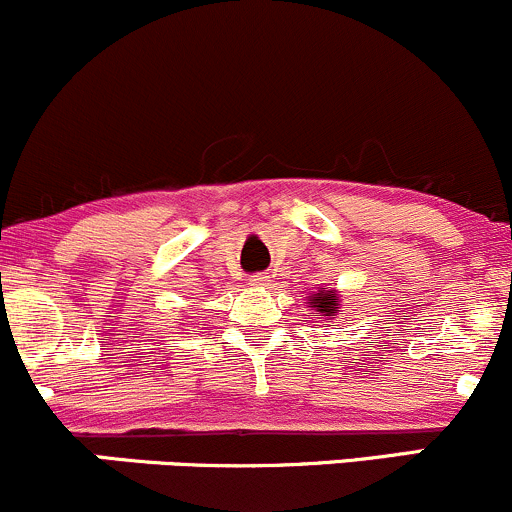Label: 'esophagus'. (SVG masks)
<instances>
[{"instance_id": "34e87169", "label": "esophagus", "mask_w": 512, "mask_h": 512, "mask_svg": "<svg viewBox=\"0 0 512 512\" xmlns=\"http://www.w3.org/2000/svg\"><path fill=\"white\" fill-rule=\"evenodd\" d=\"M252 287H270V274H265V272H260V274H252Z\"/></svg>"}]
</instances>
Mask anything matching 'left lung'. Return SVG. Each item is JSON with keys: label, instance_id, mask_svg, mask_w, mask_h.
<instances>
[{"label": "left lung", "instance_id": "8db88e82", "mask_svg": "<svg viewBox=\"0 0 512 512\" xmlns=\"http://www.w3.org/2000/svg\"><path fill=\"white\" fill-rule=\"evenodd\" d=\"M309 304L319 311L321 319H328V316L338 314V294L333 292V289H319L316 294H311Z\"/></svg>", "mask_w": 512, "mask_h": 512}]
</instances>
